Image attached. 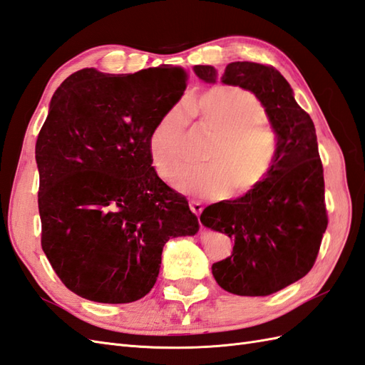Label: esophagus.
I'll use <instances>...</instances> for the list:
<instances>
[{
	"mask_svg": "<svg viewBox=\"0 0 365 365\" xmlns=\"http://www.w3.org/2000/svg\"><path fill=\"white\" fill-rule=\"evenodd\" d=\"M190 208H191V211H192L197 217L200 216V212H202V210H203L202 203H200V202H197V200H192V202L190 203Z\"/></svg>",
	"mask_w": 365,
	"mask_h": 365,
	"instance_id": "esophagus-1",
	"label": "esophagus"
}]
</instances>
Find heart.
I'll list each match as a JSON object with an SVG mask.
<instances>
[{
	"instance_id": "b5f03b06",
	"label": "heart",
	"mask_w": 365,
	"mask_h": 365,
	"mask_svg": "<svg viewBox=\"0 0 365 365\" xmlns=\"http://www.w3.org/2000/svg\"><path fill=\"white\" fill-rule=\"evenodd\" d=\"M185 112L216 137L207 157L208 168L180 175L183 115L179 109H171L148 137L149 160L162 180L171 185L175 180L174 188L179 192L210 199L228 197L236 188L240 195L262 188L276 168L279 138L264 120L265 109L255 93L216 86L186 101Z\"/></svg>"
}]
</instances>
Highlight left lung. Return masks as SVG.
<instances>
[{
	"label": "left lung",
	"instance_id": "1",
	"mask_svg": "<svg viewBox=\"0 0 365 365\" xmlns=\"http://www.w3.org/2000/svg\"><path fill=\"white\" fill-rule=\"evenodd\" d=\"M192 69L205 83L253 92L277 134L276 168L262 188L212 203L200 216L205 227L235 242L230 257L211 267L216 282L239 296L273 294L310 272L329 223L313 120L273 66L235 61L220 77L212 66Z\"/></svg>",
	"mask_w": 365,
	"mask_h": 365
}]
</instances>
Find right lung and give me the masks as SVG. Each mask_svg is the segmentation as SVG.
Here are the masks:
<instances>
[{"instance_id": "right-lung-1", "label": "right lung", "mask_w": 365, "mask_h": 365, "mask_svg": "<svg viewBox=\"0 0 365 365\" xmlns=\"http://www.w3.org/2000/svg\"><path fill=\"white\" fill-rule=\"evenodd\" d=\"M186 89L171 64L135 73H72L36 138L41 247L71 292L128 304L154 287L165 244L194 236L185 195L149 160L148 137Z\"/></svg>"}]
</instances>
